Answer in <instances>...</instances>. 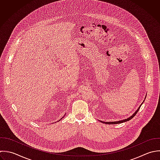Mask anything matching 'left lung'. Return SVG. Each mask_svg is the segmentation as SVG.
I'll use <instances>...</instances> for the list:
<instances>
[{"label": "left lung", "instance_id": "8db88e82", "mask_svg": "<svg viewBox=\"0 0 160 160\" xmlns=\"http://www.w3.org/2000/svg\"><path fill=\"white\" fill-rule=\"evenodd\" d=\"M146 98V97H145V99ZM145 101V100H144ZM144 101L142 102V103L140 105V106L138 107V108L135 111V112L134 113H133V115H131L130 117H128V118H127V119H124V120H119V121H117V122H102V121H100V120H99L100 122H102V123H105V124H108V125H113V124H119V123H123V122H127V121H129V120H130L131 119H132L135 115H136V114L138 113V110H140V107H141V106H142V105L143 103V102H144Z\"/></svg>", "mask_w": 160, "mask_h": 160}]
</instances>
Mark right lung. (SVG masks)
Segmentation results:
<instances>
[{"label":"right lung","mask_w":160,"mask_h":160,"mask_svg":"<svg viewBox=\"0 0 160 160\" xmlns=\"http://www.w3.org/2000/svg\"><path fill=\"white\" fill-rule=\"evenodd\" d=\"M63 117H64V116H63ZM63 117H62V118H61V119H60V120H62V118H63ZM60 120H58V122H59V121H60Z\"/></svg>","instance_id":"right-lung-1"}]
</instances>
